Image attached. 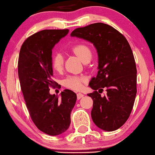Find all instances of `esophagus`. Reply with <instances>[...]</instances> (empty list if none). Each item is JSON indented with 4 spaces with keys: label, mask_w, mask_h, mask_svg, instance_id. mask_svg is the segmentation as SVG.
Here are the masks:
<instances>
[{
    "label": "esophagus",
    "mask_w": 155,
    "mask_h": 155,
    "mask_svg": "<svg viewBox=\"0 0 155 155\" xmlns=\"http://www.w3.org/2000/svg\"><path fill=\"white\" fill-rule=\"evenodd\" d=\"M84 94H82V93H78V94H77V97H78V100L81 99V98H82L83 97H84Z\"/></svg>",
    "instance_id": "esophagus-1"
}]
</instances>
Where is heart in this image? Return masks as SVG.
<instances>
[{"label": "heart", "instance_id": "obj_1", "mask_svg": "<svg viewBox=\"0 0 155 155\" xmlns=\"http://www.w3.org/2000/svg\"><path fill=\"white\" fill-rule=\"evenodd\" d=\"M74 54L77 55L83 62L87 60H91V51L87 46L84 44L75 45L71 49ZM51 66L53 69L56 71H61L64 66V58L62 54L58 53L54 54L51 59ZM86 78L80 76L70 75L68 76L64 81V85L66 87L73 89V90H81L84 86V84L86 83Z\"/></svg>", "mask_w": 155, "mask_h": 155}]
</instances>
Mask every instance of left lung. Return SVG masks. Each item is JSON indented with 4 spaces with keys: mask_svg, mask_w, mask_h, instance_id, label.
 I'll return each instance as SVG.
<instances>
[{
    "mask_svg": "<svg viewBox=\"0 0 155 155\" xmlns=\"http://www.w3.org/2000/svg\"><path fill=\"white\" fill-rule=\"evenodd\" d=\"M71 36L91 43L97 52V74L89 84L94 91L88 94L93 100V122L104 131L117 130L130 115L137 94V69L130 45L121 33L103 23L78 28ZM104 88L107 93L101 96Z\"/></svg>",
    "mask_w": 155,
    "mask_h": 155,
    "instance_id": "left-lung-1",
    "label": "left lung"
}]
</instances>
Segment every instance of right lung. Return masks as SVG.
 <instances>
[{
	"instance_id": "obj_1",
	"label": "right lung",
	"mask_w": 155,
	"mask_h": 155,
	"mask_svg": "<svg viewBox=\"0 0 155 155\" xmlns=\"http://www.w3.org/2000/svg\"><path fill=\"white\" fill-rule=\"evenodd\" d=\"M69 29H46L32 35L24 41L18 59V77L30 117L43 132L59 135L69 129L71 111L77 95L65 89L60 97L51 94L54 86L51 66L52 49Z\"/></svg>"
}]
</instances>
